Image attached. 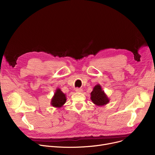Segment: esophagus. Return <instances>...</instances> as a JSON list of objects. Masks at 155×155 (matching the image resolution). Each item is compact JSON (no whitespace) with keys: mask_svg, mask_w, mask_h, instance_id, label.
<instances>
[{"mask_svg":"<svg viewBox=\"0 0 155 155\" xmlns=\"http://www.w3.org/2000/svg\"><path fill=\"white\" fill-rule=\"evenodd\" d=\"M75 91L77 92H82L83 91V90H82V88H75Z\"/></svg>","mask_w":155,"mask_h":155,"instance_id":"obj_1","label":"esophagus"}]
</instances>
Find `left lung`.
Here are the masks:
<instances>
[{
  "mask_svg": "<svg viewBox=\"0 0 155 155\" xmlns=\"http://www.w3.org/2000/svg\"><path fill=\"white\" fill-rule=\"evenodd\" d=\"M91 95V101L97 106H104L107 104L110 101L106 94L102 90L100 84H97L94 87Z\"/></svg>",
  "mask_w": 155,
  "mask_h": 155,
  "instance_id": "8db88e82",
  "label": "left lung"
}]
</instances>
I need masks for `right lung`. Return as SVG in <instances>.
Returning <instances> with one entry per match:
<instances>
[{"mask_svg": "<svg viewBox=\"0 0 155 155\" xmlns=\"http://www.w3.org/2000/svg\"><path fill=\"white\" fill-rule=\"evenodd\" d=\"M66 101H67L66 94H64L61 91L60 88H58L56 90L54 94V95L52 97L51 101V105L54 107L60 108V107H62V106L65 104Z\"/></svg>", "mask_w": 155, "mask_h": 155, "instance_id": "1", "label": "right lung"}]
</instances>
